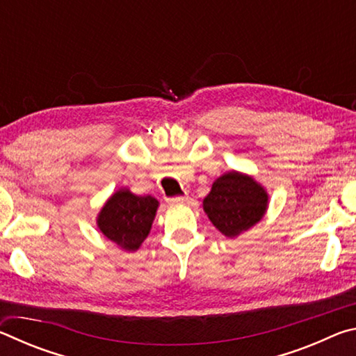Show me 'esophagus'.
<instances>
[{
    "label": "esophagus",
    "instance_id": "1",
    "mask_svg": "<svg viewBox=\"0 0 356 356\" xmlns=\"http://www.w3.org/2000/svg\"><path fill=\"white\" fill-rule=\"evenodd\" d=\"M186 200H188V196H176V197H171V200H168L170 204H184Z\"/></svg>",
    "mask_w": 356,
    "mask_h": 356
}]
</instances>
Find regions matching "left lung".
<instances>
[{
	"mask_svg": "<svg viewBox=\"0 0 356 356\" xmlns=\"http://www.w3.org/2000/svg\"><path fill=\"white\" fill-rule=\"evenodd\" d=\"M268 195L251 176L231 171L222 174L204 197L202 207L218 231L234 238L248 231L267 212Z\"/></svg>",
	"mask_w": 356,
	"mask_h": 356,
	"instance_id": "8db88e82",
	"label": "left lung"
}]
</instances>
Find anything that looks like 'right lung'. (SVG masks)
<instances>
[{
	"instance_id": "obj_1",
	"label": "right lung",
	"mask_w": 356,
	"mask_h": 356,
	"mask_svg": "<svg viewBox=\"0 0 356 356\" xmlns=\"http://www.w3.org/2000/svg\"><path fill=\"white\" fill-rule=\"evenodd\" d=\"M159 201L120 188L105 202L97 216L102 234L125 251H136L149 236Z\"/></svg>"
}]
</instances>
